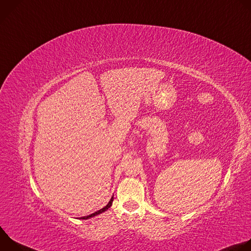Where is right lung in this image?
Returning <instances> with one entry per match:
<instances>
[{
    "instance_id": "obj_1",
    "label": "right lung",
    "mask_w": 251,
    "mask_h": 251,
    "mask_svg": "<svg viewBox=\"0 0 251 251\" xmlns=\"http://www.w3.org/2000/svg\"><path fill=\"white\" fill-rule=\"evenodd\" d=\"M112 201H113V197L111 198L110 201L108 202V204H107L106 206H104L103 208H101V209H99V210L95 211L94 213H91V214H89V216H87V217H81V218H80V220H87V219H89V218H92V217H94V216H97V214H99V213H101V212H103V211L107 210V209H108V208L111 206V204H112Z\"/></svg>"
}]
</instances>
